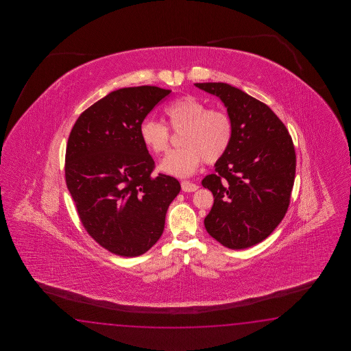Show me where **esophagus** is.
Instances as JSON below:
<instances>
[{
    "label": "esophagus",
    "instance_id": "esophagus-1",
    "mask_svg": "<svg viewBox=\"0 0 351 351\" xmlns=\"http://www.w3.org/2000/svg\"><path fill=\"white\" fill-rule=\"evenodd\" d=\"M182 191H184V192H195L197 189H198V186L197 184H194V183H191V182H182Z\"/></svg>",
    "mask_w": 351,
    "mask_h": 351
}]
</instances>
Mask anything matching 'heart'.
I'll return each instance as SVG.
<instances>
[{"mask_svg": "<svg viewBox=\"0 0 351 351\" xmlns=\"http://www.w3.org/2000/svg\"><path fill=\"white\" fill-rule=\"evenodd\" d=\"M165 114L172 130H182L179 136L182 148L162 159L159 165L162 172L188 177L199 168L202 160L216 163L227 153L233 138V121L222 108H208L201 99L186 95L165 105ZM139 136L144 147L156 154L165 153L169 147V129L158 120H143Z\"/></svg>", "mask_w": 351, "mask_h": 351, "instance_id": "obj_1", "label": "heart"}]
</instances>
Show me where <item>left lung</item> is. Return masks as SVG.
<instances>
[{
    "label": "left lung",
    "mask_w": 351,
    "mask_h": 351,
    "mask_svg": "<svg viewBox=\"0 0 351 351\" xmlns=\"http://www.w3.org/2000/svg\"><path fill=\"white\" fill-rule=\"evenodd\" d=\"M221 99L233 121L227 153L202 180L215 197L204 227L231 250L267 239L282 221L291 197L296 154L284 123L266 104L226 82H197Z\"/></svg>",
    "instance_id": "8db88e82"
}]
</instances>
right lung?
<instances>
[{
    "mask_svg": "<svg viewBox=\"0 0 351 351\" xmlns=\"http://www.w3.org/2000/svg\"><path fill=\"white\" fill-rule=\"evenodd\" d=\"M172 90L121 88L77 118L67 141L65 178L82 223L112 254L136 257L157 243L180 184L153 177L139 124Z\"/></svg>",
    "mask_w": 351,
    "mask_h": 351,
    "instance_id": "1",
    "label": "right lung"
}]
</instances>
